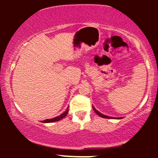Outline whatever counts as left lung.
I'll use <instances>...</instances> for the list:
<instances>
[{
    "instance_id": "1",
    "label": "left lung",
    "mask_w": 158,
    "mask_h": 158,
    "mask_svg": "<svg viewBox=\"0 0 158 158\" xmlns=\"http://www.w3.org/2000/svg\"><path fill=\"white\" fill-rule=\"evenodd\" d=\"M92 108H93V110H94V111H95V112L96 113V114H98V115H99L100 117H102V118H111V117H109V116L105 115V114H101V113H100L99 111H97V110L95 109V108H94V106H92Z\"/></svg>"
}]
</instances>
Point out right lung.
Wrapping results in <instances>:
<instances>
[{"label": "right lung", "mask_w": 158, "mask_h": 158, "mask_svg": "<svg viewBox=\"0 0 158 158\" xmlns=\"http://www.w3.org/2000/svg\"><path fill=\"white\" fill-rule=\"evenodd\" d=\"M68 111H69V107L67 108V109L66 110L65 112H63V114H61L60 115L57 116V117L53 118H51V119H46V120L42 121L43 123H52V122H58V121L61 120L63 119V118H65L66 116V114H68Z\"/></svg>", "instance_id": "1"}]
</instances>
